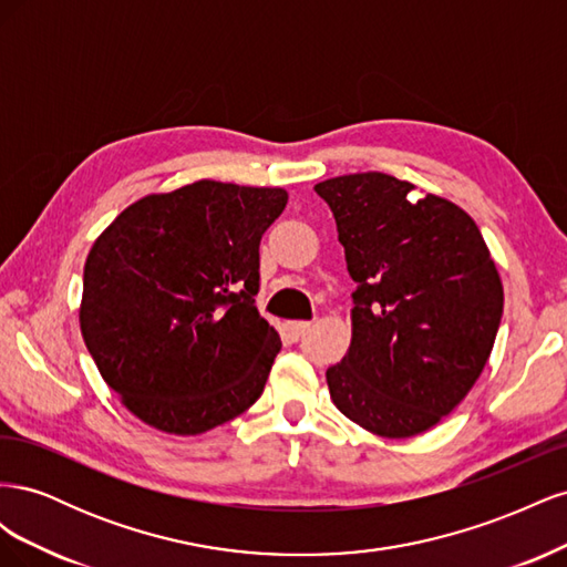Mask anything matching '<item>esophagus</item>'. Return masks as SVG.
I'll use <instances>...</instances> for the list:
<instances>
[{
    "label": "esophagus",
    "mask_w": 567,
    "mask_h": 567,
    "mask_svg": "<svg viewBox=\"0 0 567 567\" xmlns=\"http://www.w3.org/2000/svg\"><path fill=\"white\" fill-rule=\"evenodd\" d=\"M310 321H290L288 326H286V329H288V336L290 338H293V340H300L307 331H310Z\"/></svg>",
    "instance_id": "1"
}]
</instances>
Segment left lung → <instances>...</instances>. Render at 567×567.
I'll use <instances>...</instances> for the list:
<instances>
[{"label":"left lung","instance_id":"1","mask_svg":"<svg viewBox=\"0 0 567 567\" xmlns=\"http://www.w3.org/2000/svg\"><path fill=\"white\" fill-rule=\"evenodd\" d=\"M352 293V342L326 369L333 404L364 431L411 437L433 427L483 373L504 312L499 271L475 221L383 173L319 182Z\"/></svg>","mask_w":567,"mask_h":567}]
</instances>
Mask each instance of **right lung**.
Masks as SVG:
<instances>
[{"mask_svg": "<svg viewBox=\"0 0 567 567\" xmlns=\"http://www.w3.org/2000/svg\"><path fill=\"white\" fill-rule=\"evenodd\" d=\"M284 188L203 179L132 203L96 238L80 329L136 419L198 435L260 398L281 338L260 317V241Z\"/></svg>", "mask_w": 567, "mask_h": 567, "instance_id": "obj_1", "label": "right lung"}]
</instances>
